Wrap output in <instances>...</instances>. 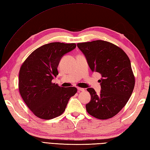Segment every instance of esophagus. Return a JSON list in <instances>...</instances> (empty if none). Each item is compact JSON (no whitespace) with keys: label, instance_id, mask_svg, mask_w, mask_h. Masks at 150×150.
<instances>
[{"label":"esophagus","instance_id":"1","mask_svg":"<svg viewBox=\"0 0 150 150\" xmlns=\"http://www.w3.org/2000/svg\"><path fill=\"white\" fill-rule=\"evenodd\" d=\"M77 89H78L79 92V91H81V92H83V91L85 90V89H84V88H79V87L77 88Z\"/></svg>","mask_w":150,"mask_h":150}]
</instances>
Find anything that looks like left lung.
Returning <instances> with one entry per match:
<instances>
[{
    "instance_id": "obj_1",
    "label": "left lung",
    "mask_w": 150,
    "mask_h": 150,
    "mask_svg": "<svg viewBox=\"0 0 150 150\" xmlns=\"http://www.w3.org/2000/svg\"><path fill=\"white\" fill-rule=\"evenodd\" d=\"M77 46L92 71L102 76L100 94L92 88L87 89L91 100L86 111L98 119L111 118L125 106L133 92L135 78L129 58L120 47L102 40Z\"/></svg>"
}]
</instances>
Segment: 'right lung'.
Segmentation results:
<instances>
[{"label":"right lung","mask_w":150,"mask_h":150,"mask_svg":"<svg viewBox=\"0 0 150 150\" xmlns=\"http://www.w3.org/2000/svg\"><path fill=\"white\" fill-rule=\"evenodd\" d=\"M75 43L51 42L38 47L28 57L19 72V91L23 100L38 118L50 120L61 115L76 87L53 83L62 57L76 48Z\"/></svg>","instance_id":"add662e5"}]
</instances>
